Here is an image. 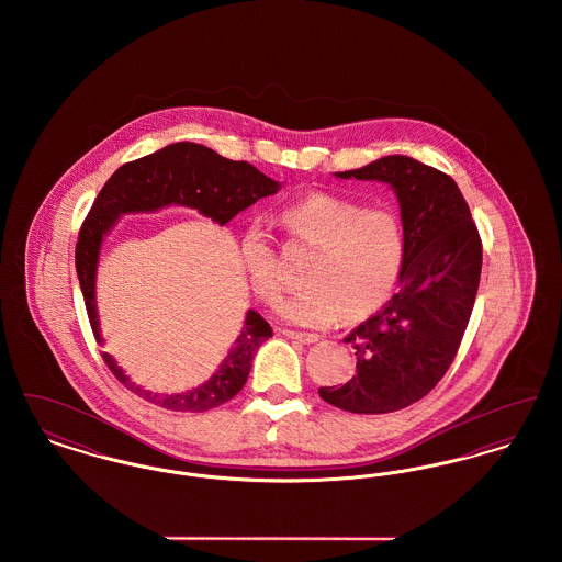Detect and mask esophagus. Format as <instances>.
I'll use <instances>...</instances> for the list:
<instances>
[{
  "mask_svg": "<svg viewBox=\"0 0 562 562\" xmlns=\"http://www.w3.org/2000/svg\"><path fill=\"white\" fill-rule=\"evenodd\" d=\"M282 335H286L289 339H296L301 344H316L321 339L316 333H301V330H291V328H284Z\"/></svg>",
  "mask_w": 562,
  "mask_h": 562,
  "instance_id": "obj_1",
  "label": "esophagus"
}]
</instances>
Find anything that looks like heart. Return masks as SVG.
Returning a JSON list of instances; mask_svg holds the SVG:
<instances>
[{"mask_svg": "<svg viewBox=\"0 0 562 562\" xmlns=\"http://www.w3.org/2000/svg\"><path fill=\"white\" fill-rule=\"evenodd\" d=\"M280 221L316 248L305 269V289L278 303L284 321L330 326L346 316L362 321L385 305L401 280L406 240L398 214L364 209L330 193H310L289 204ZM244 271L266 301L280 293L276 255L268 234L250 225L240 240Z\"/></svg>", "mask_w": 562, "mask_h": 562, "instance_id": "b5f03b06", "label": "heart"}]
</instances>
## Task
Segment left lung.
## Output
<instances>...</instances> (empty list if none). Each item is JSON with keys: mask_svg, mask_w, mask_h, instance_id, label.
I'll return each mask as SVG.
<instances>
[{"mask_svg": "<svg viewBox=\"0 0 562 562\" xmlns=\"http://www.w3.org/2000/svg\"><path fill=\"white\" fill-rule=\"evenodd\" d=\"M335 177L394 189L406 255L396 294L344 339L356 349V374L318 394L349 413L401 411L453 362L481 282V236L457 183L428 164L385 156Z\"/></svg>", "mask_w": 562, "mask_h": 562, "instance_id": "1", "label": "left lung"}]
</instances>
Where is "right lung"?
<instances>
[{"label": "right lung", "instance_id": "1", "mask_svg": "<svg viewBox=\"0 0 562 562\" xmlns=\"http://www.w3.org/2000/svg\"><path fill=\"white\" fill-rule=\"evenodd\" d=\"M282 183L266 177L248 161H234L218 156L211 147L198 143H172L140 160L120 166L97 195L86 216L76 246V269L90 326L99 346L103 335L97 312V268L101 246L122 214L156 213L166 206L195 209L214 223L225 225L257 200L273 195ZM271 326L255 310L246 312L244 326L234 348L227 351L216 373L202 385L183 394H156L136 385L117 367L115 358L103 351L109 371L115 379L156 406L181 413H202L232 401L248 379L252 358L271 337Z\"/></svg>", "mask_w": 562, "mask_h": 562}]
</instances>
